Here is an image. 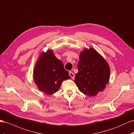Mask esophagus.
Masks as SVG:
<instances>
[{"label": "esophagus", "mask_w": 134, "mask_h": 134, "mask_svg": "<svg viewBox=\"0 0 134 134\" xmlns=\"http://www.w3.org/2000/svg\"><path fill=\"white\" fill-rule=\"evenodd\" d=\"M69 75H70V77H71L72 78H73V79L74 78V73H72V72H71V71L69 72Z\"/></svg>", "instance_id": "obj_1"}]
</instances>
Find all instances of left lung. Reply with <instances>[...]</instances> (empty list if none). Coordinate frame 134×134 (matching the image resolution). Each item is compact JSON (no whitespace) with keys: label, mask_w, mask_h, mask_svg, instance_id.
I'll list each match as a JSON object with an SVG mask.
<instances>
[{"label":"left lung","mask_w":134,"mask_h":134,"mask_svg":"<svg viewBox=\"0 0 134 134\" xmlns=\"http://www.w3.org/2000/svg\"><path fill=\"white\" fill-rule=\"evenodd\" d=\"M78 69L74 82L79 91L86 95L96 96L103 91L109 83V64L93 48H85L81 51Z\"/></svg>","instance_id":"1"}]
</instances>
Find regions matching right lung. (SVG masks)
<instances>
[{"instance_id": "1", "label": "right lung", "mask_w": 134, "mask_h": 134, "mask_svg": "<svg viewBox=\"0 0 134 134\" xmlns=\"http://www.w3.org/2000/svg\"><path fill=\"white\" fill-rule=\"evenodd\" d=\"M33 79L41 91L52 95L59 91L64 81L71 79L62 61L49 49L41 53L33 70Z\"/></svg>"}]
</instances>
